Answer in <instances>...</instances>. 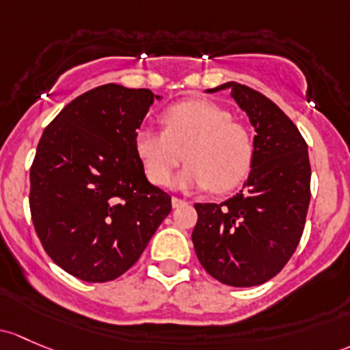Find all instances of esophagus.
Instances as JSON below:
<instances>
[{"mask_svg": "<svg viewBox=\"0 0 350 350\" xmlns=\"http://www.w3.org/2000/svg\"><path fill=\"white\" fill-rule=\"evenodd\" d=\"M187 204V201L179 200V198H172V208H179V206Z\"/></svg>", "mask_w": 350, "mask_h": 350, "instance_id": "obj_1", "label": "esophagus"}]
</instances>
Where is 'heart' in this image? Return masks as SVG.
Instances as JSON below:
<instances>
[{
	"label": "heart",
	"instance_id": "heart-1",
	"mask_svg": "<svg viewBox=\"0 0 350 350\" xmlns=\"http://www.w3.org/2000/svg\"><path fill=\"white\" fill-rule=\"evenodd\" d=\"M164 131L144 127L135 132L134 147L154 185L171 183L178 165L189 161L178 185L186 189L226 193L246 178L253 159V142L243 124L228 110L204 98L179 102L164 110Z\"/></svg>",
	"mask_w": 350,
	"mask_h": 350
}]
</instances>
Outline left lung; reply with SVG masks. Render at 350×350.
<instances>
[{
	"instance_id": "obj_1",
	"label": "left lung",
	"mask_w": 350,
	"mask_h": 350,
	"mask_svg": "<svg viewBox=\"0 0 350 350\" xmlns=\"http://www.w3.org/2000/svg\"><path fill=\"white\" fill-rule=\"evenodd\" d=\"M255 127L248 181L221 204L196 203L194 250L203 268L224 285L255 286L292 258L310 203L307 142L277 104L253 88L226 82Z\"/></svg>"
}]
</instances>
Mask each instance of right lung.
Listing matches in <instances>:
<instances>
[{
	"instance_id": "right-lung-1",
	"label": "right lung",
	"mask_w": 350,
	"mask_h": 350,
	"mask_svg": "<svg viewBox=\"0 0 350 350\" xmlns=\"http://www.w3.org/2000/svg\"><path fill=\"white\" fill-rule=\"evenodd\" d=\"M159 95L117 83L79 95L43 131L29 169V211L49 256L83 282L119 278L171 213L134 137Z\"/></svg>"
}]
</instances>
